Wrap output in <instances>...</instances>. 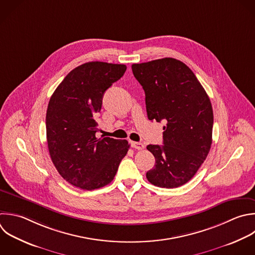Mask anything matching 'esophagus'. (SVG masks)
<instances>
[{"label": "esophagus", "mask_w": 255, "mask_h": 255, "mask_svg": "<svg viewBox=\"0 0 255 255\" xmlns=\"http://www.w3.org/2000/svg\"><path fill=\"white\" fill-rule=\"evenodd\" d=\"M130 144H131V146H132L133 148L138 149V150H140V149H143V148H144V144H143V143H140V142H134V141H131V142H130Z\"/></svg>", "instance_id": "esophagus-1"}]
</instances>
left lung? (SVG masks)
<instances>
[{"mask_svg": "<svg viewBox=\"0 0 255 255\" xmlns=\"http://www.w3.org/2000/svg\"><path fill=\"white\" fill-rule=\"evenodd\" d=\"M134 78L145 94L149 121H163V145L148 144L155 158L147 180L174 188L189 181L206 158L212 142L210 100L192 71L182 62L164 58L133 64Z\"/></svg>", "mask_w": 255, "mask_h": 255, "instance_id": "1", "label": "left lung"}]
</instances>
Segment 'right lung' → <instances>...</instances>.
Returning <instances> with one entry per match:
<instances>
[{"label":"right lung","mask_w":255,"mask_h":255,"mask_svg":"<svg viewBox=\"0 0 255 255\" xmlns=\"http://www.w3.org/2000/svg\"><path fill=\"white\" fill-rule=\"evenodd\" d=\"M126 70V65L83 64L67 75L50 99L49 152L59 173L74 186L93 190L109 184L128 153V140L96 135L104 94Z\"/></svg>","instance_id":"obj_1"}]
</instances>
